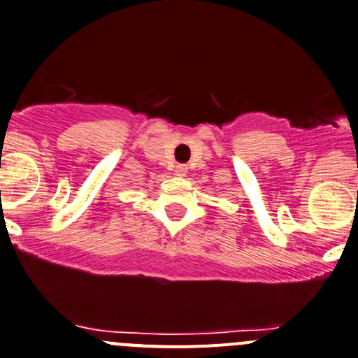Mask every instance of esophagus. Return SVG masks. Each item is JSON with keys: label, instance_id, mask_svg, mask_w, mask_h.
I'll list each match as a JSON object with an SVG mask.
<instances>
[{"label": "esophagus", "instance_id": "34e87169", "mask_svg": "<svg viewBox=\"0 0 358 358\" xmlns=\"http://www.w3.org/2000/svg\"><path fill=\"white\" fill-rule=\"evenodd\" d=\"M187 169H189V168H187L185 164H178V166H176V175H178V176H185L187 175Z\"/></svg>", "mask_w": 358, "mask_h": 358}]
</instances>
